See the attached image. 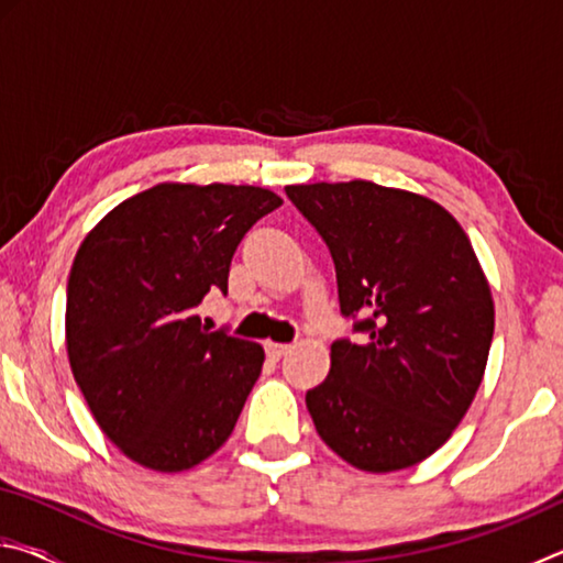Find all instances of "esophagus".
Returning a JSON list of instances; mask_svg holds the SVG:
<instances>
[{
    "instance_id": "esophagus-1",
    "label": "esophagus",
    "mask_w": 563,
    "mask_h": 563,
    "mask_svg": "<svg viewBox=\"0 0 563 563\" xmlns=\"http://www.w3.org/2000/svg\"><path fill=\"white\" fill-rule=\"evenodd\" d=\"M265 352H268L271 360H280L283 355H288L290 345H285V342H273V340H268V342H265Z\"/></svg>"
}]
</instances>
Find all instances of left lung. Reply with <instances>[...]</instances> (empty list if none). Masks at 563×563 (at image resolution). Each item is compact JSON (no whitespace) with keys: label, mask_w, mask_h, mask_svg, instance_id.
<instances>
[{"label":"left lung","mask_w":563,"mask_h":563,"mask_svg":"<svg viewBox=\"0 0 563 563\" xmlns=\"http://www.w3.org/2000/svg\"><path fill=\"white\" fill-rule=\"evenodd\" d=\"M328 243L340 310L365 332L335 340L305 405L332 452L362 472L419 464L450 440L482 385L494 300L470 238L432 198L373 180L285 186Z\"/></svg>","instance_id":"1"}]
</instances>
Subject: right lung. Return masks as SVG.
Instances as JSON below:
<instances>
[{"label": "right lung", "instance_id": "right-lung-1", "mask_svg": "<svg viewBox=\"0 0 563 563\" xmlns=\"http://www.w3.org/2000/svg\"><path fill=\"white\" fill-rule=\"evenodd\" d=\"M280 203L258 186L158 184L84 238L66 285V352L93 419L129 460L184 472L231 437L265 352L203 328L196 308L228 292L238 243Z\"/></svg>", "mask_w": 563, "mask_h": 563}]
</instances>
